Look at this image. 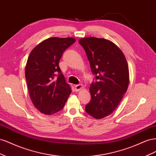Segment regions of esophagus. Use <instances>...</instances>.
Returning a JSON list of instances; mask_svg holds the SVG:
<instances>
[{
	"label": "esophagus",
	"mask_w": 156,
	"mask_h": 156,
	"mask_svg": "<svg viewBox=\"0 0 156 156\" xmlns=\"http://www.w3.org/2000/svg\"><path fill=\"white\" fill-rule=\"evenodd\" d=\"M83 85L82 84H77V85H75V91L76 92H78V91H79L80 90H81V88H83Z\"/></svg>",
	"instance_id": "obj_1"
}]
</instances>
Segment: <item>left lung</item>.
<instances>
[{
    "label": "left lung",
    "instance_id": "1",
    "mask_svg": "<svg viewBox=\"0 0 156 156\" xmlns=\"http://www.w3.org/2000/svg\"><path fill=\"white\" fill-rule=\"evenodd\" d=\"M86 52L95 82L90 87L91 100L85 106L88 115L101 119L119 105L128 87L129 76L122 51L112 41L89 37L79 40Z\"/></svg>",
    "mask_w": 156,
    "mask_h": 156
}]
</instances>
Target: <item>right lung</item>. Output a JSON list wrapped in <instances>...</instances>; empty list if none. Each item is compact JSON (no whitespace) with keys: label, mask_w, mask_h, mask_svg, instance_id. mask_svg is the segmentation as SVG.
<instances>
[{"label":"right lung","mask_w":156,"mask_h":156,"mask_svg":"<svg viewBox=\"0 0 156 156\" xmlns=\"http://www.w3.org/2000/svg\"><path fill=\"white\" fill-rule=\"evenodd\" d=\"M75 41L73 37H50L30 52L25 78L31 101L41 113L50 115L62 109L72 92L58 63L64 51Z\"/></svg>","instance_id":"right-lung-1"}]
</instances>
